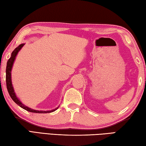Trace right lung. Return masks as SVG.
<instances>
[{"instance_id": "1", "label": "right lung", "mask_w": 146, "mask_h": 146, "mask_svg": "<svg viewBox=\"0 0 146 146\" xmlns=\"http://www.w3.org/2000/svg\"><path fill=\"white\" fill-rule=\"evenodd\" d=\"M25 44H22L21 45H19L18 47H16L15 49H14L12 54H11V58H9V59L8 60V61L7 62V66H6V76H5V78H6V85H7V88L8 90L9 94L11 96V99H12L13 101H14V102L18 104V106H19L20 107L22 108L23 109H24L25 110H27L28 111H30V112L31 113H51L53 112V111H56L58 108H57L56 109L51 110V111H37V110H34L31 109V108H28L27 106H26L24 104H23L21 101L17 98V97L16 96L15 93H14V91L13 89V85H12V82H11V70H12V67L13 65V62L14 61V59H15L16 56L17 55V54L18 53L19 51L20 50V49L23 47Z\"/></svg>"}]
</instances>
